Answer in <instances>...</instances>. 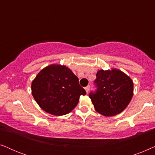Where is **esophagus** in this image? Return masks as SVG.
Returning <instances> with one entry per match:
<instances>
[{
	"label": "esophagus",
	"mask_w": 155,
	"mask_h": 155,
	"mask_svg": "<svg viewBox=\"0 0 155 155\" xmlns=\"http://www.w3.org/2000/svg\"><path fill=\"white\" fill-rule=\"evenodd\" d=\"M90 85H88V86H87L85 88V91H86V92L87 93H88L89 92V91H90Z\"/></svg>",
	"instance_id": "1"
}]
</instances>
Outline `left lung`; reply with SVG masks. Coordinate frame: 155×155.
Returning <instances> with one entry per match:
<instances>
[{
  "instance_id": "left-lung-1",
  "label": "left lung",
  "mask_w": 155,
  "mask_h": 155,
  "mask_svg": "<svg viewBox=\"0 0 155 155\" xmlns=\"http://www.w3.org/2000/svg\"><path fill=\"white\" fill-rule=\"evenodd\" d=\"M94 80L97 90L89 97L96 111L105 116H113L124 111L133 95V82L118 69L99 70Z\"/></svg>"
}]
</instances>
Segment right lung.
<instances>
[{
    "mask_svg": "<svg viewBox=\"0 0 155 155\" xmlns=\"http://www.w3.org/2000/svg\"><path fill=\"white\" fill-rule=\"evenodd\" d=\"M71 69L52 64L42 69L31 82V94L44 111L62 116L75 109L80 95L86 92Z\"/></svg>",
    "mask_w": 155,
    "mask_h": 155,
    "instance_id": "1",
    "label": "right lung"
}]
</instances>
